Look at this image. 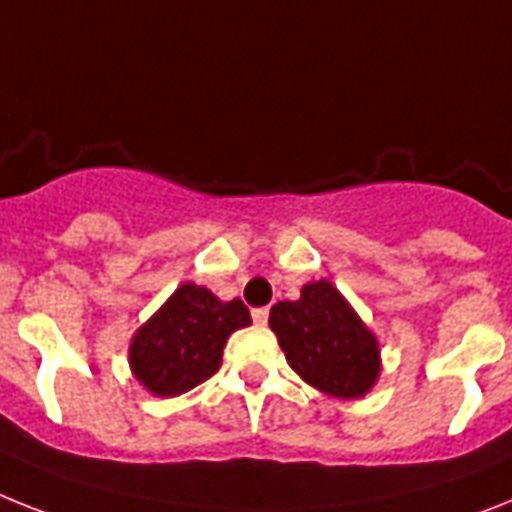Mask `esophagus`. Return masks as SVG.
<instances>
[{
  "mask_svg": "<svg viewBox=\"0 0 512 512\" xmlns=\"http://www.w3.org/2000/svg\"><path fill=\"white\" fill-rule=\"evenodd\" d=\"M253 322L256 324H261V327H264L266 322H269V308H253Z\"/></svg>",
  "mask_w": 512,
  "mask_h": 512,
  "instance_id": "obj_1",
  "label": "esophagus"
}]
</instances>
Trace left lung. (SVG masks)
I'll use <instances>...</instances> for the list:
<instances>
[{
  "instance_id": "left-lung-1",
  "label": "left lung",
  "mask_w": 512,
  "mask_h": 512,
  "mask_svg": "<svg viewBox=\"0 0 512 512\" xmlns=\"http://www.w3.org/2000/svg\"><path fill=\"white\" fill-rule=\"evenodd\" d=\"M269 327L285 358L316 390L361 398L377 382L379 345L332 282H308L298 301L274 303Z\"/></svg>"
}]
</instances>
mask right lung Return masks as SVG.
Masks as SVG:
<instances>
[{
	"label": "right lung",
	"mask_w": 512,
	"mask_h": 512,
	"mask_svg": "<svg viewBox=\"0 0 512 512\" xmlns=\"http://www.w3.org/2000/svg\"><path fill=\"white\" fill-rule=\"evenodd\" d=\"M251 324L240 298L222 303L206 287L185 282L172 293L130 345L135 379L154 395L175 398L219 369L227 337Z\"/></svg>",
	"instance_id": "right-lung-1"
}]
</instances>
